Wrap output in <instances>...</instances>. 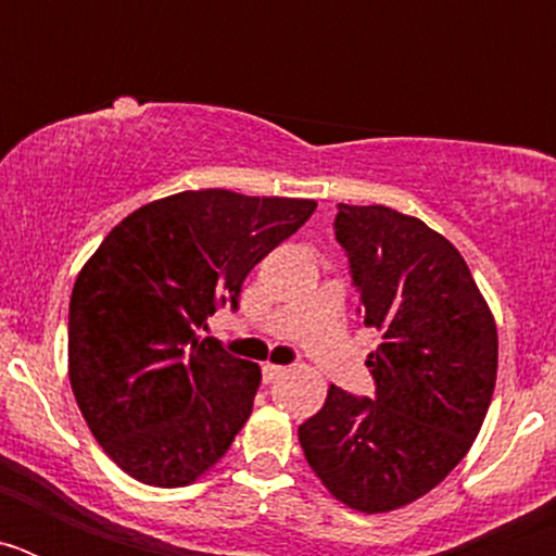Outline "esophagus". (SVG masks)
<instances>
[{"label": "esophagus", "mask_w": 556, "mask_h": 556, "mask_svg": "<svg viewBox=\"0 0 556 556\" xmlns=\"http://www.w3.org/2000/svg\"><path fill=\"white\" fill-rule=\"evenodd\" d=\"M283 372H287V367L269 365V362L262 367V376H264V381H267V384H273V381H278V378H281Z\"/></svg>", "instance_id": "obj_1"}]
</instances>
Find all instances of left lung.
<instances>
[{
  "mask_svg": "<svg viewBox=\"0 0 556 556\" xmlns=\"http://www.w3.org/2000/svg\"><path fill=\"white\" fill-rule=\"evenodd\" d=\"M358 312L381 331L372 397L331 387L298 429L333 498L390 513L437 488L479 434L498 370V333L459 250L387 205H337Z\"/></svg>",
  "mask_w": 556,
  "mask_h": 556,
  "instance_id": "obj_1",
  "label": "left lung"
}]
</instances>
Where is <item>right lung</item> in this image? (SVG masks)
I'll use <instances>...</instances> for the list:
<instances>
[{"label":"right lung","instance_id":"obj_1","mask_svg":"<svg viewBox=\"0 0 556 556\" xmlns=\"http://www.w3.org/2000/svg\"><path fill=\"white\" fill-rule=\"evenodd\" d=\"M314 200L180 191L122 219L77 275L68 378L97 443L127 476L184 488L223 459L253 412L258 365L200 339L239 308L250 269Z\"/></svg>","mask_w":556,"mask_h":556}]
</instances>
